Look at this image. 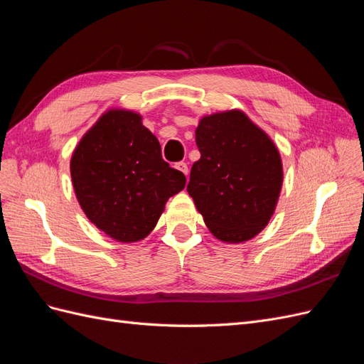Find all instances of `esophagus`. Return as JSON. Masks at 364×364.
Returning <instances> with one entry per match:
<instances>
[{
    "mask_svg": "<svg viewBox=\"0 0 364 364\" xmlns=\"http://www.w3.org/2000/svg\"><path fill=\"white\" fill-rule=\"evenodd\" d=\"M174 168H178L181 173H183L185 176L188 174V165H186L185 162H176L174 164Z\"/></svg>",
    "mask_w": 364,
    "mask_h": 364,
    "instance_id": "esophagus-1",
    "label": "esophagus"
}]
</instances>
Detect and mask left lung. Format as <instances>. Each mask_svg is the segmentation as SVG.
Returning a JSON list of instances; mask_svg holds the SVG:
<instances>
[{"instance_id": "obj_1", "label": "left lung", "mask_w": 364, "mask_h": 364, "mask_svg": "<svg viewBox=\"0 0 364 364\" xmlns=\"http://www.w3.org/2000/svg\"><path fill=\"white\" fill-rule=\"evenodd\" d=\"M196 144L200 159L193 164L186 191L209 232L229 245L257 237L282 188L277 144L241 109L202 117Z\"/></svg>"}]
</instances>
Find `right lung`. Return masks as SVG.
<instances>
[{"label":"right lung","mask_w":364,"mask_h":364,"mask_svg":"<svg viewBox=\"0 0 364 364\" xmlns=\"http://www.w3.org/2000/svg\"><path fill=\"white\" fill-rule=\"evenodd\" d=\"M70 171L85 215L119 243L144 240L186 182L162 159L159 141L142 117L119 107L106 111L80 138Z\"/></svg>","instance_id":"right-lung-1"}]
</instances>
